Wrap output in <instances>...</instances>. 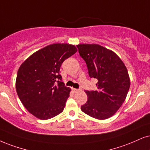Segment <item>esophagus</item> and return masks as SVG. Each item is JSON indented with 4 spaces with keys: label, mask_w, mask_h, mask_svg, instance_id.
Returning <instances> with one entry per match:
<instances>
[{
    "label": "esophagus",
    "mask_w": 150,
    "mask_h": 150,
    "mask_svg": "<svg viewBox=\"0 0 150 150\" xmlns=\"http://www.w3.org/2000/svg\"><path fill=\"white\" fill-rule=\"evenodd\" d=\"M72 90H73V91L74 93H77V92H78V91H79V89H77V88H72Z\"/></svg>",
    "instance_id": "obj_1"
}]
</instances>
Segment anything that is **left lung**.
Segmentation results:
<instances>
[{
	"instance_id": "obj_1",
	"label": "left lung",
	"mask_w": 150,
	"mask_h": 150,
	"mask_svg": "<svg viewBox=\"0 0 150 150\" xmlns=\"http://www.w3.org/2000/svg\"><path fill=\"white\" fill-rule=\"evenodd\" d=\"M86 62L89 76L98 80L97 91H86L88 100L81 107L86 114L98 120L113 116L126 99L130 79L125 65L113 51L99 44L77 45Z\"/></svg>"
}]
</instances>
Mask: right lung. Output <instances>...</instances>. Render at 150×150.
Here are the masks:
<instances>
[{"mask_svg":"<svg viewBox=\"0 0 150 150\" xmlns=\"http://www.w3.org/2000/svg\"><path fill=\"white\" fill-rule=\"evenodd\" d=\"M77 51L74 45L53 43L33 53L21 65L16 93L34 116L48 120L64 111L71 89L61 81L59 70L64 60Z\"/></svg>","mask_w":150,"mask_h":150,"instance_id":"right-lung-1","label":"right lung"}]
</instances>
